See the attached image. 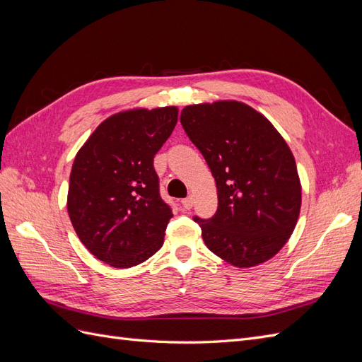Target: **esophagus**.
<instances>
[{"instance_id":"1","label":"esophagus","mask_w":362,"mask_h":362,"mask_svg":"<svg viewBox=\"0 0 362 362\" xmlns=\"http://www.w3.org/2000/svg\"><path fill=\"white\" fill-rule=\"evenodd\" d=\"M181 205H182L184 210H190V208L193 206V196H187V198H184L181 201Z\"/></svg>"}]
</instances>
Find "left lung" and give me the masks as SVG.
Instances as JSON below:
<instances>
[{
  "instance_id": "1",
  "label": "left lung",
  "mask_w": 362,
  "mask_h": 362,
  "mask_svg": "<svg viewBox=\"0 0 362 362\" xmlns=\"http://www.w3.org/2000/svg\"><path fill=\"white\" fill-rule=\"evenodd\" d=\"M181 124L217 187V211L194 217L213 254L234 267L266 262L298 223L302 187L287 141L250 105L225 100L182 108Z\"/></svg>"
}]
</instances>
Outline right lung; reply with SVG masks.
<instances>
[{"label":"right lung","mask_w":362,"mask_h":362,"mask_svg":"<svg viewBox=\"0 0 362 362\" xmlns=\"http://www.w3.org/2000/svg\"><path fill=\"white\" fill-rule=\"evenodd\" d=\"M177 120L175 105L119 112L76 152L68 213L86 249L112 267L137 266L163 246L173 214L160 198L154 156Z\"/></svg>","instance_id":"1"}]
</instances>
